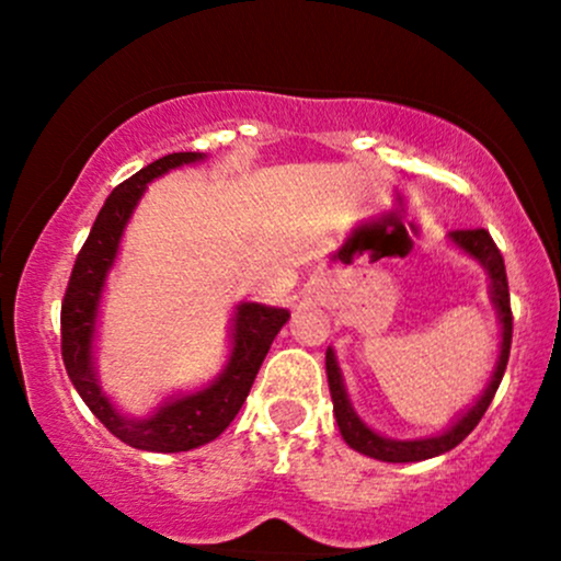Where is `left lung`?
I'll list each match as a JSON object with an SVG mask.
<instances>
[{
	"instance_id": "obj_1",
	"label": "left lung",
	"mask_w": 561,
	"mask_h": 561,
	"mask_svg": "<svg viewBox=\"0 0 561 561\" xmlns=\"http://www.w3.org/2000/svg\"><path fill=\"white\" fill-rule=\"evenodd\" d=\"M450 240L459 244L465 253L478 259L482 266L488 268L491 274V293H493V302L499 308L501 317V330H504V340H501V356L499 364H495L493 379L488 385L485 392L480 396V401L461 416L448 433L437 435V437H424V440H388V437L377 435L375 430H369L366 424L358 420L356 411L351 409L347 403L345 388H343V377H340L337 362H334L332 347L327 351V379H330V392H332V403H334V416H337V427L343 433V440L358 454L371 456V459L379 461H392V465H403V461H424L433 459V456L446 454V450L459 446L465 437L478 427V422L482 420V414L491 405L495 390H499L501 377L506 371V362H508V347H512V302H508V282H506V266H504V255L501 250L495 248L493 237L488 234L485 229H456L450 231Z\"/></svg>"
}]
</instances>
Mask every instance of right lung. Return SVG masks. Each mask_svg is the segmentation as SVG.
<instances>
[{
  "label": "right lung",
  "mask_w": 561,
  "mask_h": 561,
  "mask_svg": "<svg viewBox=\"0 0 561 561\" xmlns=\"http://www.w3.org/2000/svg\"><path fill=\"white\" fill-rule=\"evenodd\" d=\"M199 158H203L199 152H173V156L145 165L124 184L115 186L96 214L87 242L76 255L60 308L62 362H66L70 382L79 390L83 403L118 440L139 450H156V454H179V450L197 448L203 443L216 440L229 427L231 420L240 414L250 388H253L255 375H259L276 332L289 319L285 308H268L259 306V302L237 306L234 347H231L227 371L210 388L163 405L150 420H126L96 388L92 371L96 306H100L107 268L113 266L115 253H118V242L128 216H131L134 205L139 203L147 182Z\"/></svg>",
  "instance_id": "right-lung-1"
}]
</instances>
